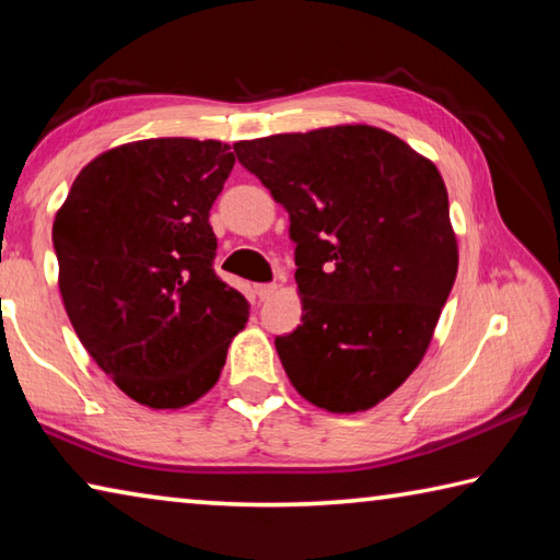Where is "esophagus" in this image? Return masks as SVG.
<instances>
[{
    "mask_svg": "<svg viewBox=\"0 0 560 560\" xmlns=\"http://www.w3.org/2000/svg\"><path fill=\"white\" fill-rule=\"evenodd\" d=\"M277 289H279L277 283H259V287L254 291H257V296L264 301V299H271L273 293H277Z\"/></svg>",
    "mask_w": 560,
    "mask_h": 560,
    "instance_id": "1",
    "label": "esophagus"
}]
</instances>
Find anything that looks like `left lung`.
<instances>
[{
  "label": "left lung",
  "instance_id": "left-lung-1",
  "mask_svg": "<svg viewBox=\"0 0 560 560\" xmlns=\"http://www.w3.org/2000/svg\"><path fill=\"white\" fill-rule=\"evenodd\" d=\"M289 212L301 326L277 336L291 385L328 412L371 410L420 365L457 277L447 187L393 132L336 126L234 143Z\"/></svg>",
  "mask_w": 560,
  "mask_h": 560
}]
</instances>
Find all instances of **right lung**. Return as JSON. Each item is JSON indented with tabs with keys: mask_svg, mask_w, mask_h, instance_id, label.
Returning a JSON list of instances; mask_svg holds the SVG:
<instances>
[{
	"mask_svg": "<svg viewBox=\"0 0 560 560\" xmlns=\"http://www.w3.org/2000/svg\"><path fill=\"white\" fill-rule=\"evenodd\" d=\"M234 167L220 140H138L81 170L54 220L75 336L122 393L155 410L220 381L249 301L214 273L210 210Z\"/></svg>",
	"mask_w": 560,
	"mask_h": 560,
	"instance_id": "add662e5",
	"label": "right lung"
}]
</instances>
